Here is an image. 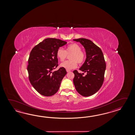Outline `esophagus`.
<instances>
[{"mask_svg":"<svg viewBox=\"0 0 135 135\" xmlns=\"http://www.w3.org/2000/svg\"><path fill=\"white\" fill-rule=\"evenodd\" d=\"M66 71L67 72H69L70 71V70H69V69H66Z\"/></svg>","mask_w":135,"mask_h":135,"instance_id":"esophagus-1","label":"esophagus"}]
</instances>
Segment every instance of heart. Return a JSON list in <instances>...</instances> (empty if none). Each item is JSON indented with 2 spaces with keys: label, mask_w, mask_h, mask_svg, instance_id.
Returning <instances> with one entry per match:
<instances>
[{
  "label": "heart",
  "mask_w": 135,
  "mask_h": 135,
  "mask_svg": "<svg viewBox=\"0 0 135 135\" xmlns=\"http://www.w3.org/2000/svg\"><path fill=\"white\" fill-rule=\"evenodd\" d=\"M68 55H70L69 57L70 60L65 61L60 65L66 69H75L77 66L78 63L81 65L85 60V54L81 51L80 46L77 43L69 44L66 46L65 50L60 48L57 51L56 56L61 62H63L66 59Z\"/></svg>",
  "instance_id": "obj_1"
}]
</instances>
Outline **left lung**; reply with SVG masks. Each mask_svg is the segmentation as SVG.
I'll return each instance as SVG.
<instances>
[{"mask_svg": "<svg viewBox=\"0 0 135 135\" xmlns=\"http://www.w3.org/2000/svg\"><path fill=\"white\" fill-rule=\"evenodd\" d=\"M73 40L80 42L84 47L86 53V60L79 69L86 72V75L83 76L84 73L75 70L73 83L80 95L91 96L98 92L103 83L106 68L103 54L100 48L91 40L84 38Z\"/></svg>", "mask_w": 135, "mask_h": 135, "instance_id": "8db88e82", "label": "left lung"}]
</instances>
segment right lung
<instances>
[{"label": "right lung", "instance_id": "1", "mask_svg": "<svg viewBox=\"0 0 135 135\" xmlns=\"http://www.w3.org/2000/svg\"><path fill=\"white\" fill-rule=\"evenodd\" d=\"M63 40L47 38L32 49L27 66L29 81L35 89L41 95L50 97L57 92L61 82L66 75V69L58 66L56 52L59 47L66 44Z\"/></svg>", "mask_w": 135, "mask_h": 135}]
</instances>
